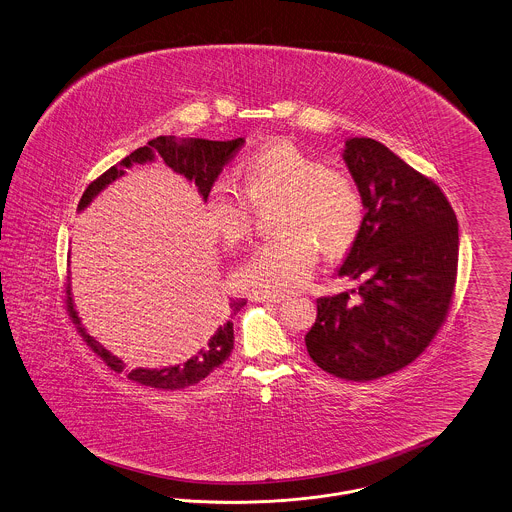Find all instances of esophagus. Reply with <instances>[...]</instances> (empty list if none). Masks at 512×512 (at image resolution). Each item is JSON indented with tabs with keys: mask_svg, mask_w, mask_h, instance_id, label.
I'll use <instances>...</instances> for the list:
<instances>
[{
	"mask_svg": "<svg viewBox=\"0 0 512 512\" xmlns=\"http://www.w3.org/2000/svg\"><path fill=\"white\" fill-rule=\"evenodd\" d=\"M253 301H259V303H280L284 300V296H276V294H265V296H253Z\"/></svg>",
	"mask_w": 512,
	"mask_h": 512,
	"instance_id": "1",
	"label": "esophagus"
}]
</instances>
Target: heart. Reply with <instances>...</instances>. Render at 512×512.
I'll return each instance as SVG.
<instances>
[{
    "mask_svg": "<svg viewBox=\"0 0 512 512\" xmlns=\"http://www.w3.org/2000/svg\"><path fill=\"white\" fill-rule=\"evenodd\" d=\"M243 189L220 180L207 199V224L228 247L253 234L255 207L278 203V238L259 245L234 274L236 286L255 294H286L303 286L317 261L346 253L360 236V189L340 170L294 145L280 143L251 154L243 166Z\"/></svg>",
    "mask_w": 512,
    "mask_h": 512,
    "instance_id": "heart-1",
    "label": "heart"
}]
</instances>
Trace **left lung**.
Masks as SVG:
<instances>
[{"label":"left lung","mask_w":512,"mask_h":512,"mask_svg":"<svg viewBox=\"0 0 512 512\" xmlns=\"http://www.w3.org/2000/svg\"><path fill=\"white\" fill-rule=\"evenodd\" d=\"M342 156L365 216L338 274L363 282L317 300L305 346L334 377L373 381L416 360L445 323L456 284L458 222L441 187L383 143L354 137ZM350 293L361 296L356 304Z\"/></svg>","instance_id":"left-lung-1"}]
</instances>
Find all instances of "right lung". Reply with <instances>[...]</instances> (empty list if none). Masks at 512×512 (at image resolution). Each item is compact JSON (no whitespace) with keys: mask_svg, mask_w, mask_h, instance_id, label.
<instances>
[{"mask_svg":"<svg viewBox=\"0 0 512 512\" xmlns=\"http://www.w3.org/2000/svg\"><path fill=\"white\" fill-rule=\"evenodd\" d=\"M243 143H245L243 137L232 139V141H209V139L176 141L172 135L156 137L149 141L147 147H141V149L131 152L116 166H112L110 170H106L102 176H98L96 180L92 181L79 201V211H83L106 185L121 178L125 174V168H131L133 164L151 162L156 156H160L168 168H172L176 174H181L185 180L195 181L197 191L207 201L214 181L220 176V172L224 170L228 160L234 158V154L240 151ZM245 303L247 300L230 301V305H228L230 315L234 317ZM65 305H67V313H69L71 321L75 323L77 332L83 336L87 346H91L92 352L96 356H100L110 369L121 373L125 367L123 361L112 356L81 325V319L77 317V311L73 307L69 284L65 286ZM232 350H234V323H232V319H228L203 342V346L189 360L183 361L180 365L164 367V369H141L139 367V369L127 371V379H131L133 383L151 387V389H158V391H181L191 385H197L207 375H211L216 367H220L224 361L230 358Z\"/></svg>","mask_w":512,"mask_h":512,"instance_id":"add662e5","label":"right lung"}]
</instances>
